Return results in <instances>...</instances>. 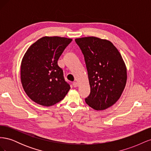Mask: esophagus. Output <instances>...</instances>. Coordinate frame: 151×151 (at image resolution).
Instances as JSON below:
<instances>
[{"instance_id":"1","label":"esophagus","mask_w":151,"mask_h":151,"mask_svg":"<svg viewBox=\"0 0 151 151\" xmlns=\"http://www.w3.org/2000/svg\"><path fill=\"white\" fill-rule=\"evenodd\" d=\"M72 85H73V86L74 87V88H76V87L78 86V84H77V82H73L72 83Z\"/></svg>"}]
</instances>
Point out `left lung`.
<instances>
[{
    "label": "left lung",
    "mask_w": 151,
    "mask_h": 151,
    "mask_svg": "<svg viewBox=\"0 0 151 151\" xmlns=\"http://www.w3.org/2000/svg\"><path fill=\"white\" fill-rule=\"evenodd\" d=\"M75 41L84 55L91 88L86 103L96 110L111 106L127 82V68L120 52L108 40L91 36Z\"/></svg>",
    "instance_id": "left-lung-1"
}]
</instances>
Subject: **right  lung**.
Returning a JSON list of instances; mask_svg holds the SVG:
<instances>
[{
    "instance_id": "right-lung-1",
    "label": "right lung",
    "mask_w": 151,
    "mask_h": 151,
    "mask_svg": "<svg viewBox=\"0 0 151 151\" xmlns=\"http://www.w3.org/2000/svg\"><path fill=\"white\" fill-rule=\"evenodd\" d=\"M72 39L45 36L28 49L21 65L22 86L37 104L50 106L60 101L70 89L58 60Z\"/></svg>"
}]
</instances>
